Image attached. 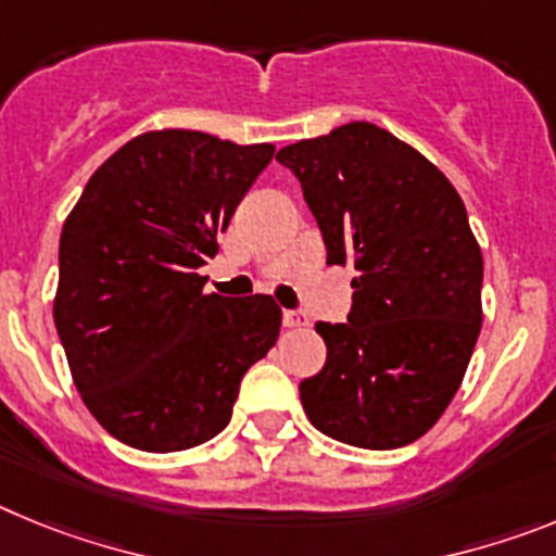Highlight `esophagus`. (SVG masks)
Wrapping results in <instances>:
<instances>
[{"mask_svg": "<svg viewBox=\"0 0 556 556\" xmlns=\"http://www.w3.org/2000/svg\"><path fill=\"white\" fill-rule=\"evenodd\" d=\"M283 326H287V328H306L308 317L303 312H292V308H287V312H283Z\"/></svg>", "mask_w": 556, "mask_h": 556, "instance_id": "1", "label": "esophagus"}]
</instances>
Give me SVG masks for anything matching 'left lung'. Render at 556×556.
Masks as SVG:
<instances>
[{
    "mask_svg": "<svg viewBox=\"0 0 556 556\" xmlns=\"http://www.w3.org/2000/svg\"><path fill=\"white\" fill-rule=\"evenodd\" d=\"M301 180L328 264H353L348 323H317L326 367L301 381L314 429L356 448L415 443L440 420L481 331V250L431 161L370 122L275 155Z\"/></svg>",
    "mask_w": 556,
    "mask_h": 556,
    "instance_id": "8db88e82",
    "label": "left lung"
}]
</instances>
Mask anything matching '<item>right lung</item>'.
<instances>
[{
  "label": "right lung",
  "mask_w": 556,
  "mask_h": 556,
  "mask_svg": "<svg viewBox=\"0 0 556 556\" xmlns=\"http://www.w3.org/2000/svg\"><path fill=\"white\" fill-rule=\"evenodd\" d=\"M273 152L200 130L141 132L63 223L58 337L83 401L119 443L172 454L217 437L242 376L275 345L269 294H205L198 273Z\"/></svg>",
  "instance_id": "1"
}]
</instances>
